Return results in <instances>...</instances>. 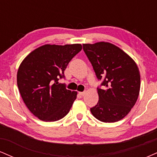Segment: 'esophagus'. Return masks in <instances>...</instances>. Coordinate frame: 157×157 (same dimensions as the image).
Segmentation results:
<instances>
[{"instance_id":"esophagus-1","label":"esophagus","mask_w":157,"mask_h":157,"mask_svg":"<svg viewBox=\"0 0 157 157\" xmlns=\"http://www.w3.org/2000/svg\"><path fill=\"white\" fill-rule=\"evenodd\" d=\"M86 94V91H82V92H79V94H80V96H82V97L85 96V94Z\"/></svg>"}]
</instances>
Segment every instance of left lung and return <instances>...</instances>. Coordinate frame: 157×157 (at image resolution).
<instances>
[{"label":"left lung","instance_id":"1","mask_svg":"<svg viewBox=\"0 0 157 157\" xmlns=\"http://www.w3.org/2000/svg\"><path fill=\"white\" fill-rule=\"evenodd\" d=\"M102 89H97L99 101L91 109L93 116L104 122L123 119L137 100L140 74L135 61L120 48L108 42L82 44Z\"/></svg>","mask_w":157,"mask_h":157}]
</instances>
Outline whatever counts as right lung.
I'll use <instances>...</instances> for the list:
<instances>
[{
    "label": "right lung",
    "instance_id": "right-lung-1",
    "mask_svg": "<svg viewBox=\"0 0 157 157\" xmlns=\"http://www.w3.org/2000/svg\"><path fill=\"white\" fill-rule=\"evenodd\" d=\"M82 49L81 44H46L29 54L20 65L17 83L23 102L39 120L54 122L69 112L77 98L60 78L68 63Z\"/></svg>",
    "mask_w": 157,
    "mask_h": 157
}]
</instances>
